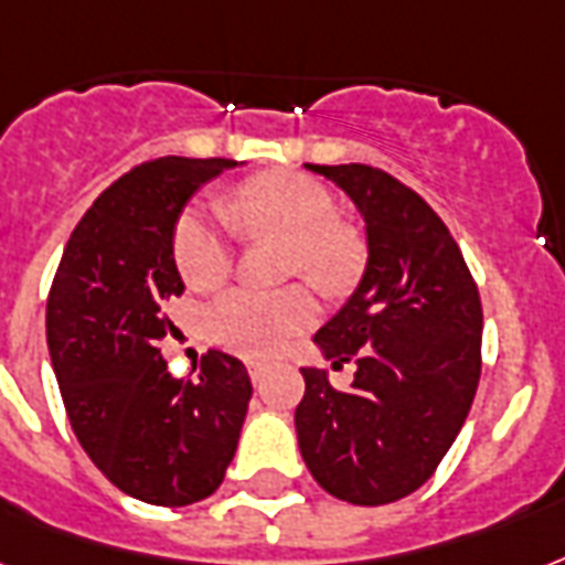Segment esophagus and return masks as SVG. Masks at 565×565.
Masks as SVG:
<instances>
[{
	"mask_svg": "<svg viewBox=\"0 0 565 565\" xmlns=\"http://www.w3.org/2000/svg\"><path fill=\"white\" fill-rule=\"evenodd\" d=\"M266 364L264 361H248V376H252V382H260V379L266 376Z\"/></svg>",
	"mask_w": 565,
	"mask_h": 565,
	"instance_id": "obj_1",
	"label": "esophagus"
}]
</instances>
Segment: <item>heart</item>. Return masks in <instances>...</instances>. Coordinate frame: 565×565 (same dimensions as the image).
Segmentation results:
<instances>
[{"mask_svg":"<svg viewBox=\"0 0 565 565\" xmlns=\"http://www.w3.org/2000/svg\"><path fill=\"white\" fill-rule=\"evenodd\" d=\"M222 212L189 206L174 225V260L192 290H213L234 269V227L245 236L287 243V275L305 278L322 296H343L359 284L367 243L340 218L338 201L313 178L296 171L257 174L234 189ZM320 305L308 287L231 290L206 313L210 338L239 355L266 359L311 329Z\"/></svg>","mask_w":565,"mask_h":565,"instance_id":"obj_1","label":"heart"}]
</instances>
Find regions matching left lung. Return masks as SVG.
Masks as SVG:
<instances>
[{"label":"left lung","mask_w":565,"mask_h":565,"mask_svg":"<svg viewBox=\"0 0 565 565\" xmlns=\"http://www.w3.org/2000/svg\"><path fill=\"white\" fill-rule=\"evenodd\" d=\"M308 168L359 204L370 260L359 290L313 338L334 367L355 361L352 387L301 370V459L340 501L394 503L436 473L468 417L483 367V305L459 245L415 189L361 162Z\"/></svg>","instance_id":"8db88e82"}]
</instances>
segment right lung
Segmentation results:
<instances>
[{
	"instance_id": "1",
	"label": "right lung",
	"mask_w": 565,
	"mask_h": 565,
	"mask_svg": "<svg viewBox=\"0 0 565 565\" xmlns=\"http://www.w3.org/2000/svg\"><path fill=\"white\" fill-rule=\"evenodd\" d=\"M234 159L159 157L129 168L88 206L46 299V343L64 412L85 454L120 492L157 507L204 501L236 454L252 379L210 350L174 379L159 340L183 296L174 225L192 192Z\"/></svg>"
}]
</instances>
